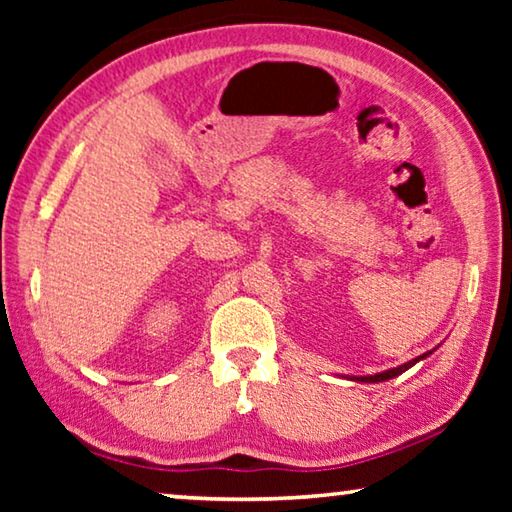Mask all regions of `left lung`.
<instances>
[{"mask_svg": "<svg viewBox=\"0 0 512 512\" xmlns=\"http://www.w3.org/2000/svg\"><path fill=\"white\" fill-rule=\"evenodd\" d=\"M433 350H429V352H424V354H420V357H415L413 361H406V363H402V366H397V368H391V370H384V372H377V375H366V377H350L352 381H366V384H377V381H386V379H393V377H397V375H402L404 370H409L411 366H415V363L418 361H422V359H427L429 354H431Z\"/></svg>", "mask_w": 512, "mask_h": 512, "instance_id": "8db88e82", "label": "left lung"}]
</instances>
